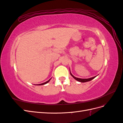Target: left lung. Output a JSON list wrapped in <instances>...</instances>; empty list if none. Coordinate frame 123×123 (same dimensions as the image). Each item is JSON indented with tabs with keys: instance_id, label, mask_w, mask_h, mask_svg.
<instances>
[{
	"instance_id": "left-lung-1",
	"label": "left lung",
	"mask_w": 123,
	"mask_h": 123,
	"mask_svg": "<svg viewBox=\"0 0 123 123\" xmlns=\"http://www.w3.org/2000/svg\"><path fill=\"white\" fill-rule=\"evenodd\" d=\"M70 74H71V75L74 79L75 80H77V81H80V82H81V83H85V82H87V81H90V80H93V79H94V78L96 76H94V77H91V78H89V79H80V78H77V77H75L74 76H73L72 74V73L70 72Z\"/></svg>"
}]
</instances>
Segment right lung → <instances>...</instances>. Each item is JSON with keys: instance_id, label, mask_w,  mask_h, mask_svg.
<instances>
[{"instance_id": "right-lung-1", "label": "right lung", "mask_w": 123, "mask_h": 123, "mask_svg": "<svg viewBox=\"0 0 123 123\" xmlns=\"http://www.w3.org/2000/svg\"><path fill=\"white\" fill-rule=\"evenodd\" d=\"M51 79H50L49 80H48V81H47L46 82H44V83H42V84H38V85H45V84H46L47 83H48V82H49V81L50 80H51Z\"/></svg>"}]
</instances>
